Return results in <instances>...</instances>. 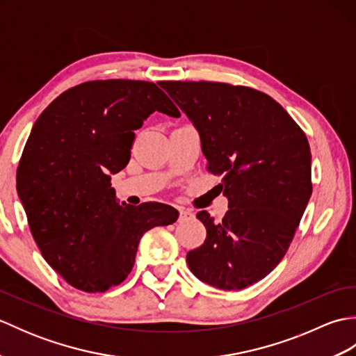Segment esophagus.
<instances>
[{
	"mask_svg": "<svg viewBox=\"0 0 356 356\" xmlns=\"http://www.w3.org/2000/svg\"><path fill=\"white\" fill-rule=\"evenodd\" d=\"M194 218V213L190 209H180V216H179V222H190Z\"/></svg>",
	"mask_w": 356,
	"mask_h": 356,
	"instance_id": "esophagus-1",
	"label": "esophagus"
}]
</instances>
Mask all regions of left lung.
<instances>
[{
	"label": "left lung",
	"instance_id": "8db88e82",
	"mask_svg": "<svg viewBox=\"0 0 356 356\" xmlns=\"http://www.w3.org/2000/svg\"><path fill=\"white\" fill-rule=\"evenodd\" d=\"M161 87L197 128L209 172L223 176L220 222L197 213L207 238L186 254L200 282L238 291L282 261L312 194L311 148L303 130L259 90L208 81Z\"/></svg>",
	"mask_w": 356,
	"mask_h": 356
}]
</instances>
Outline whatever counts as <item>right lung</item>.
<instances>
[{
  "instance_id": "right-lung-1",
  "label": "right lung",
  "mask_w": 356,
  "mask_h": 356,
  "mask_svg": "<svg viewBox=\"0 0 356 356\" xmlns=\"http://www.w3.org/2000/svg\"><path fill=\"white\" fill-rule=\"evenodd\" d=\"M154 111L180 116L154 82L88 81L59 95L30 131L18 195L44 260L79 291L122 283L143 234L177 220L165 203L122 207L110 184L130 162L134 130Z\"/></svg>"
}]
</instances>
